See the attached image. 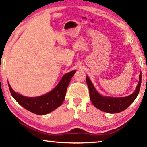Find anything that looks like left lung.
<instances>
[{
	"label": "left lung",
	"instance_id": "8db88e82",
	"mask_svg": "<svg viewBox=\"0 0 147 147\" xmlns=\"http://www.w3.org/2000/svg\"><path fill=\"white\" fill-rule=\"evenodd\" d=\"M86 82L89 88L90 100L92 104L99 110L108 113H118L126 109L136 99L139 94L141 84V72L139 74V82L136 90L126 97H113L103 96L95 89L90 79L86 76Z\"/></svg>",
	"mask_w": 147,
	"mask_h": 147
}]
</instances>
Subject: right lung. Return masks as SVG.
Here are the masks:
<instances>
[{
    "instance_id": "right-lung-1",
    "label": "right lung",
    "mask_w": 147,
    "mask_h": 147,
    "mask_svg": "<svg viewBox=\"0 0 147 147\" xmlns=\"http://www.w3.org/2000/svg\"><path fill=\"white\" fill-rule=\"evenodd\" d=\"M76 71L65 74L54 89L39 97H29L15 92L9 82L8 87L12 97L20 105L32 113L44 115L54 111L63 102L69 84Z\"/></svg>"
}]
</instances>
